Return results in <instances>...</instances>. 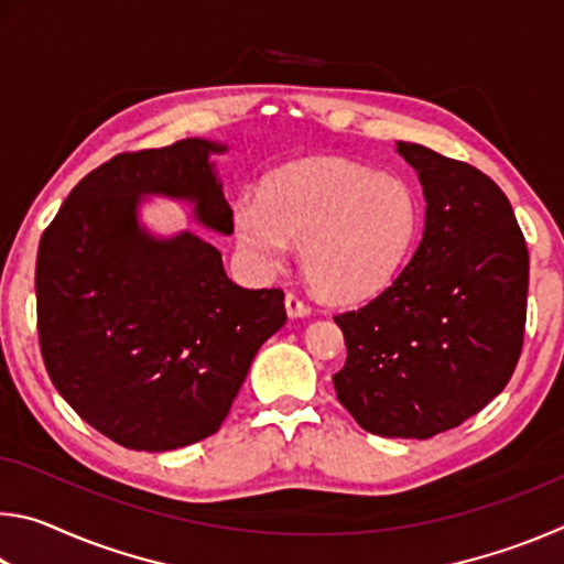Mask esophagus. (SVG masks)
<instances>
[{
    "label": "esophagus",
    "mask_w": 564,
    "mask_h": 564,
    "mask_svg": "<svg viewBox=\"0 0 564 564\" xmlns=\"http://www.w3.org/2000/svg\"><path fill=\"white\" fill-rule=\"evenodd\" d=\"M285 313H289V318H305L311 316V308L299 299V295L289 293L285 295Z\"/></svg>",
    "instance_id": "1"
}]
</instances>
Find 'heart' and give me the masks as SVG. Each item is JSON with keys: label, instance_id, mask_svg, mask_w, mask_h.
<instances>
[{"label": "heart", "instance_id": "heart-1", "mask_svg": "<svg viewBox=\"0 0 564 564\" xmlns=\"http://www.w3.org/2000/svg\"><path fill=\"white\" fill-rule=\"evenodd\" d=\"M420 226L408 181L370 174L346 161H299L263 181L261 194L234 202V234L248 263L269 273L289 241H301V269L323 299H373L403 269Z\"/></svg>", "mask_w": 564, "mask_h": 564}]
</instances>
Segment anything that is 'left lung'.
Segmentation results:
<instances>
[{"instance_id": "8db88e82", "label": "left lung", "mask_w": 564, "mask_h": 564, "mask_svg": "<svg viewBox=\"0 0 564 564\" xmlns=\"http://www.w3.org/2000/svg\"><path fill=\"white\" fill-rule=\"evenodd\" d=\"M425 198L423 238L388 289L336 316L333 376L362 431L433 437L480 413L518 366L530 259L500 186L463 161L395 141Z\"/></svg>"}]
</instances>
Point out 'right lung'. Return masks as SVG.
<instances>
[{
    "mask_svg": "<svg viewBox=\"0 0 564 564\" xmlns=\"http://www.w3.org/2000/svg\"><path fill=\"white\" fill-rule=\"evenodd\" d=\"M184 139L119 154L72 188L36 253L44 366L91 427L131 451L164 453L221 427L256 352L283 328V291H248L221 251L188 228L156 234L141 206L169 198L208 231L234 214L214 156Z\"/></svg>",
    "mask_w": 564,
    "mask_h": 564,
    "instance_id": "obj_1",
    "label": "right lung"
}]
</instances>
